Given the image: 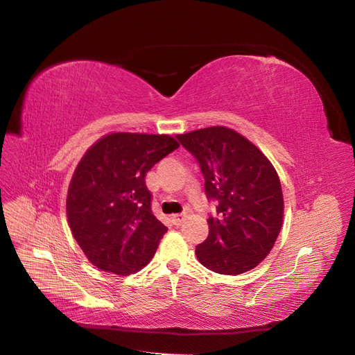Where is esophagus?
I'll use <instances>...</instances> for the list:
<instances>
[{
  "instance_id": "esophagus-1",
  "label": "esophagus",
  "mask_w": 355,
  "mask_h": 355,
  "mask_svg": "<svg viewBox=\"0 0 355 355\" xmlns=\"http://www.w3.org/2000/svg\"><path fill=\"white\" fill-rule=\"evenodd\" d=\"M184 220H186V215H184V214L173 215V223H174V225H181L182 223H184Z\"/></svg>"
}]
</instances>
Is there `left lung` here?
Returning <instances> with one entry per match:
<instances>
[{
    "mask_svg": "<svg viewBox=\"0 0 355 355\" xmlns=\"http://www.w3.org/2000/svg\"><path fill=\"white\" fill-rule=\"evenodd\" d=\"M199 162L205 193L216 205L209 234L196 246L202 264L220 274H242L264 259L283 223V194L276 169L243 135L209 127L177 135Z\"/></svg>",
    "mask_w": 355,
    "mask_h": 355,
    "instance_id": "8db88e82",
    "label": "left lung"
}]
</instances>
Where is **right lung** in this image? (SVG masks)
<instances>
[{
    "label": "right lung",
    "instance_id": "1",
    "mask_svg": "<svg viewBox=\"0 0 355 355\" xmlns=\"http://www.w3.org/2000/svg\"><path fill=\"white\" fill-rule=\"evenodd\" d=\"M178 148L166 134L113 132L91 146L69 184L66 212L91 264L128 276L153 258L168 228L152 212L146 174Z\"/></svg>",
    "mask_w": 355,
    "mask_h": 355
}]
</instances>
